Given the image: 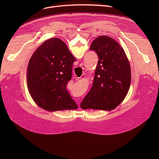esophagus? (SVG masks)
Wrapping results in <instances>:
<instances>
[{"instance_id":"1","label":"esophagus","mask_w":159,"mask_h":159,"mask_svg":"<svg viewBox=\"0 0 159 159\" xmlns=\"http://www.w3.org/2000/svg\"><path fill=\"white\" fill-rule=\"evenodd\" d=\"M80 68H82V69H85L86 68V65L84 64H80ZM78 79H79V78H78Z\"/></svg>"}]
</instances>
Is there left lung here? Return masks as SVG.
I'll return each mask as SVG.
<instances>
[{
    "label": "left lung",
    "mask_w": 159,
    "mask_h": 159,
    "mask_svg": "<svg viewBox=\"0 0 159 159\" xmlns=\"http://www.w3.org/2000/svg\"><path fill=\"white\" fill-rule=\"evenodd\" d=\"M90 50L98 57L92 87L80 103L84 110L111 111L126 97L131 83V68L120 45L112 38L100 36Z\"/></svg>",
    "instance_id": "1"
}]
</instances>
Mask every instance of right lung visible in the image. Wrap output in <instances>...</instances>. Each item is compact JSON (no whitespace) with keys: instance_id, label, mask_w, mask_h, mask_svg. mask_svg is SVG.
I'll use <instances>...</instances> for the list:
<instances>
[{"instance_id":"1","label":"right lung","mask_w":159,"mask_h":159,"mask_svg":"<svg viewBox=\"0 0 159 159\" xmlns=\"http://www.w3.org/2000/svg\"><path fill=\"white\" fill-rule=\"evenodd\" d=\"M75 61L66 44L58 38L47 40L37 49L28 64L27 84L39 106L49 111L77 109L66 89Z\"/></svg>"}]
</instances>
